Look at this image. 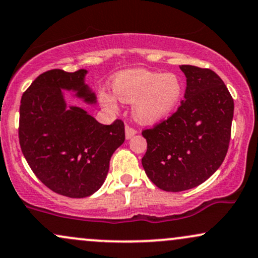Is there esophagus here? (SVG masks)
<instances>
[{"label": "esophagus", "mask_w": 258, "mask_h": 258, "mask_svg": "<svg viewBox=\"0 0 258 258\" xmlns=\"http://www.w3.org/2000/svg\"><path fill=\"white\" fill-rule=\"evenodd\" d=\"M125 132H126V138H127V139L132 138L133 136H135L136 133H137V131H136V130L133 128V127L130 126V125H126V126H125Z\"/></svg>", "instance_id": "esophagus-1"}]
</instances>
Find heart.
I'll list each match as a JSON object with an SVG mask.
<instances>
[{
	"label": "heart",
	"mask_w": 258,
	"mask_h": 258,
	"mask_svg": "<svg viewBox=\"0 0 258 258\" xmlns=\"http://www.w3.org/2000/svg\"><path fill=\"white\" fill-rule=\"evenodd\" d=\"M113 91L121 102L132 103V114L142 123L163 120L178 107L184 94V84L176 74H161L148 70H130L117 74ZM103 103L115 107V101L104 95Z\"/></svg>",
	"instance_id": "obj_1"
}]
</instances>
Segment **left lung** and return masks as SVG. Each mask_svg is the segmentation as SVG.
I'll return each instance as SVG.
<instances>
[{"label":"left lung","mask_w":258,"mask_h":258,"mask_svg":"<svg viewBox=\"0 0 258 258\" xmlns=\"http://www.w3.org/2000/svg\"><path fill=\"white\" fill-rule=\"evenodd\" d=\"M186 77L178 110L142 132L148 178L161 190L179 192L212 176L227 154L234 102L222 79L209 68L181 64Z\"/></svg>","instance_id":"1"}]
</instances>
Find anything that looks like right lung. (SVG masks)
Listing matches in <instances>:
<instances>
[{"instance_id": "1", "label": "right lung", "mask_w": 258, "mask_h": 258, "mask_svg": "<svg viewBox=\"0 0 258 258\" xmlns=\"http://www.w3.org/2000/svg\"><path fill=\"white\" fill-rule=\"evenodd\" d=\"M86 70H50L33 80L20 103L19 143L37 178L51 191L71 198L95 194L104 182L114 151L125 141L119 119L102 125L88 111L68 107L62 90L86 103L96 96L84 83Z\"/></svg>"}]
</instances>
